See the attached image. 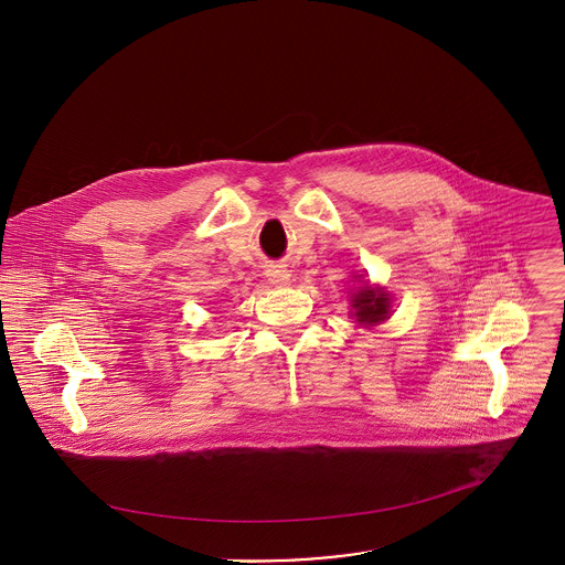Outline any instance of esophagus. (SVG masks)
I'll use <instances>...</instances> for the list:
<instances>
[{
    "label": "esophagus",
    "instance_id": "1",
    "mask_svg": "<svg viewBox=\"0 0 565 565\" xmlns=\"http://www.w3.org/2000/svg\"><path fill=\"white\" fill-rule=\"evenodd\" d=\"M267 280L276 287H287L291 282V274L282 265H271L267 269Z\"/></svg>",
    "mask_w": 565,
    "mask_h": 565
}]
</instances>
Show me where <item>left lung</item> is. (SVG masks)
<instances>
[{
	"label": "left lung",
	"mask_w": 565,
	"mask_h": 565,
	"mask_svg": "<svg viewBox=\"0 0 565 565\" xmlns=\"http://www.w3.org/2000/svg\"><path fill=\"white\" fill-rule=\"evenodd\" d=\"M353 307V316L358 324L364 327H375L379 322L390 318V296L385 294L383 287H360L358 294H353L351 300Z\"/></svg>",
	"instance_id": "obj_1"
}]
</instances>
